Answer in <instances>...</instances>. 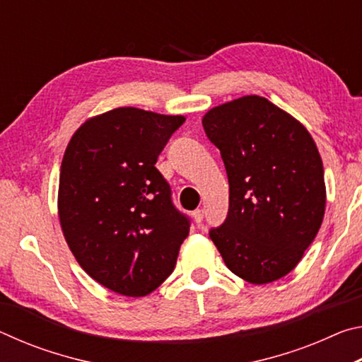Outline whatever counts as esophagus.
I'll list each match as a JSON object with an SVG mask.
<instances>
[{"instance_id":"1","label":"esophagus","mask_w":362,"mask_h":362,"mask_svg":"<svg viewBox=\"0 0 362 362\" xmlns=\"http://www.w3.org/2000/svg\"><path fill=\"white\" fill-rule=\"evenodd\" d=\"M193 218H194V222H196V223H201V222H203V218H204V211H203V209L194 211V212H193Z\"/></svg>"}]
</instances>
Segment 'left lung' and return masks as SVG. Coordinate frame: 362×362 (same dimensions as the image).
I'll list each match as a JSON object with an SVG mask.
<instances>
[{
  "mask_svg": "<svg viewBox=\"0 0 362 362\" xmlns=\"http://www.w3.org/2000/svg\"><path fill=\"white\" fill-rule=\"evenodd\" d=\"M230 185L228 216L209 231L236 276L268 284L289 274L321 228L322 159L302 122L265 97L244 95L203 116Z\"/></svg>",
  "mask_w": 362,
  "mask_h": 362,
  "instance_id": "obj_1",
  "label": "left lung"
}]
</instances>
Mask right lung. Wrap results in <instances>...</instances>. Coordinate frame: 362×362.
I'll return each instance as SVG.
<instances>
[{
    "mask_svg": "<svg viewBox=\"0 0 362 362\" xmlns=\"http://www.w3.org/2000/svg\"><path fill=\"white\" fill-rule=\"evenodd\" d=\"M183 122L121 107L84 121L66 145L57 198L65 241L90 278L121 296L155 291L189 233L155 168Z\"/></svg>",
    "mask_w": 362,
    "mask_h": 362,
    "instance_id": "add662e5",
    "label": "right lung"
}]
</instances>
